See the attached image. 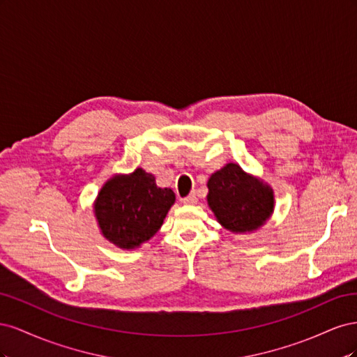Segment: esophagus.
Wrapping results in <instances>:
<instances>
[{"label": "esophagus", "instance_id": "esophagus-1", "mask_svg": "<svg viewBox=\"0 0 357 357\" xmlns=\"http://www.w3.org/2000/svg\"><path fill=\"white\" fill-rule=\"evenodd\" d=\"M181 202H183V204H186V205H193V204H197V202H198V198H197L195 193H190L189 197L183 198V199H181Z\"/></svg>", "mask_w": 357, "mask_h": 357}]
</instances>
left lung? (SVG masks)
<instances>
[{
    "instance_id": "obj_1",
    "label": "left lung",
    "mask_w": 357,
    "mask_h": 357,
    "mask_svg": "<svg viewBox=\"0 0 357 357\" xmlns=\"http://www.w3.org/2000/svg\"><path fill=\"white\" fill-rule=\"evenodd\" d=\"M207 202L214 218L234 234H252L271 219L273 188L236 164H226L207 183Z\"/></svg>"
}]
</instances>
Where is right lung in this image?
Listing matches in <instances>:
<instances>
[{
    "instance_id": "add662e5",
    "label": "right lung",
    "mask_w": 357,
    "mask_h": 357,
    "mask_svg": "<svg viewBox=\"0 0 357 357\" xmlns=\"http://www.w3.org/2000/svg\"><path fill=\"white\" fill-rule=\"evenodd\" d=\"M176 195L159 188L143 168L107 180L93 201L101 235L122 250H135L160 229Z\"/></svg>"
}]
</instances>
